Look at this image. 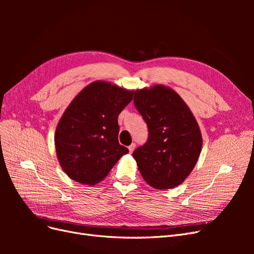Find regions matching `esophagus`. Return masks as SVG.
I'll list each match as a JSON object with an SVG mask.
<instances>
[{
  "label": "esophagus",
  "mask_w": 254,
  "mask_h": 254,
  "mask_svg": "<svg viewBox=\"0 0 254 254\" xmlns=\"http://www.w3.org/2000/svg\"><path fill=\"white\" fill-rule=\"evenodd\" d=\"M134 148H135V144H134V143H132V144L130 145L129 147H128V149H129V152H132V151L134 150Z\"/></svg>",
  "instance_id": "1"
}]
</instances>
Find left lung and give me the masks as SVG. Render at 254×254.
I'll return each instance as SVG.
<instances>
[{
    "instance_id": "obj_1",
    "label": "left lung",
    "mask_w": 254,
    "mask_h": 254,
    "mask_svg": "<svg viewBox=\"0 0 254 254\" xmlns=\"http://www.w3.org/2000/svg\"><path fill=\"white\" fill-rule=\"evenodd\" d=\"M133 103L148 127V139L132 156L150 187H178L193 171L202 137L193 113L170 88L155 86L134 92Z\"/></svg>"
}]
</instances>
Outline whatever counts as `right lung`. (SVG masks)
I'll return each instance as SVG.
<instances>
[{"label":"right lung","mask_w":254,"mask_h":254,"mask_svg":"<svg viewBox=\"0 0 254 254\" xmlns=\"http://www.w3.org/2000/svg\"><path fill=\"white\" fill-rule=\"evenodd\" d=\"M132 91L94 81L68 105L55 132L59 163L74 181H102L128 148L119 143V114L131 102Z\"/></svg>","instance_id":"1"}]
</instances>
